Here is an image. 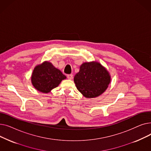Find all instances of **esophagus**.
I'll use <instances>...</instances> for the list:
<instances>
[{
  "label": "esophagus",
  "instance_id": "34e87169",
  "mask_svg": "<svg viewBox=\"0 0 151 151\" xmlns=\"http://www.w3.org/2000/svg\"><path fill=\"white\" fill-rule=\"evenodd\" d=\"M67 78L69 80H72L73 78V75L72 74H69L67 75Z\"/></svg>",
  "mask_w": 151,
  "mask_h": 151
}]
</instances>
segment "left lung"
I'll return each instance as SVG.
<instances>
[{
  "instance_id": "obj_1",
  "label": "left lung",
  "mask_w": 151,
  "mask_h": 151,
  "mask_svg": "<svg viewBox=\"0 0 151 151\" xmlns=\"http://www.w3.org/2000/svg\"><path fill=\"white\" fill-rule=\"evenodd\" d=\"M76 88L87 98L98 97L107 89L111 81L108 71L100 63L86 62L74 77Z\"/></svg>"
}]
</instances>
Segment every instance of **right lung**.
I'll return each mask as SVG.
<instances>
[{"label": "right lung", "mask_w": 151, "mask_h": 151, "mask_svg": "<svg viewBox=\"0 0 151 151\" xmlns=\"http://www.w3.org/2000/svg\"><path fill=\"white\" fill-rule=\"evenodd\" d=\"M66 76L61 71L55 68L52 63L44 62L35 67L31 80L34 88L40 92L47 93L56 88Z\"/></svg>", "instance_id": "add662e5"}]
</instances>
